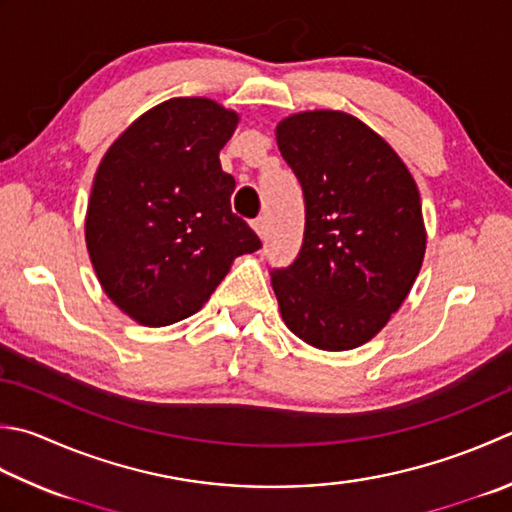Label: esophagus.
Returning a JSON list of instances; mask_svg holds the SVG:
<instances>
[{
    "label": "esophagus",
    "instance_id": "1",
    "mask_svg": "<svg viewBox=\"0 0 512 512\" xmlns=\"http://www.w3.org/2000/svg\"><path fill=\"white\" fill-rule=\"evenodd\" d=\"M250 226H253V230H255V233H257L259 237L266 235V219H264V217L253 219V224H250Z\"/></svg>",
    "mask_w": 512,
    "mask_h": 512
}]
</instances>
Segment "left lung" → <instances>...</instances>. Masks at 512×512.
<instances>
[{"label": "left lung", "mask_w": 512, "mask_h": 512, "mask_svg": "<svg viewBox=\"0 0 512 512\" xmlns=\"http://www.w3.org/2000/svg\"><path fill=\"white\" fill-rule=\"evenodd\" d=\"M304 190L302 250L270 273L284 324L306 344H366L404 304L426 253L422 199L406 164L342 110H306L275 128Z\"/></svg>", "instance_id": "obj_1"}]
</instances>
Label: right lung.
Returning a JSON list of instances; mask_svg holds the SVG:
<instances>
[{"mask_svg":"<svg viewBox=\"0 0 512 512\" xmlns=\"http://www.w3.org/2000/svg\"><path fill=\"white\" fill-rule=\"evenodd\" d=\"M237 122L213 99H168L137 117L99 162L86 248L104 293L137 324L195 315L235 257L262 248L230 210L235 179L219 164Z\"/></svg>","mask_w":512,"mask_h":512,"instance_id":"1","label":"right lung"}]
</instances>
